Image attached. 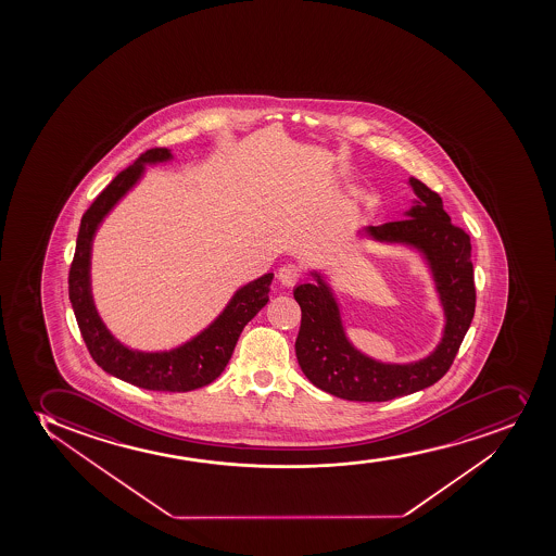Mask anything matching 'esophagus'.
<instances>
[{
	"mask_svg": "<svg viewBox=\"0 0 556 556\" xmlns=\"http://www.w3.org/2000/svg\"><path fill=\"white\" fill-rule=\"evenodd\" d=\"M301 275H303V269L295 266V264H282L279 271H277V279H279L282 287H293L301 279Z\"/></svg>",
	"mask_w": 556,
	"mask_h": 556,
	"instance_id": "esophagus-1",
	"label": "esophagus"
}]
</instances>
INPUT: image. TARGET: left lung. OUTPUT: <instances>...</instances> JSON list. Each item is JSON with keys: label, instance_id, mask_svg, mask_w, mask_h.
<instances>
[{"label": "left lung", "instance_id": "left-lung-1", "mask_svg": "<svg viewBox=\"0 0 556 556\" xmlns=\"http://www.w3.org/2000/svg\"><path fill=\"white\" fill-rule=\"evenodd\" d=\"M415 192L404 220L364 227L378 244L406 245L420 253L430 269L442 312L444 329L435 349L409 364H388L370 358L351 343L341 319L340 303L325 275L312 269L316 282L293 288L301 306V329L295 356L301 370L316 388L356 402H388L430 388L454 364L476 311L470 237L454 226L437 192L420 179L409 178Z\"/></svg>", "mask_w": 556, "mask_h": 556}]
</instances>
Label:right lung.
Segmentation results:
<instances>
[{
    "mask_svg": "<svg viewBox=\"0 0 556 556\" xmlns=\"http://www.w3.org/2000/svg\"><path fill=\"white\" fill-rule=\"evenodd\" d=\"M168 149L147 150L96 198L78 229L77 248L70 269V301L91 358L108 375L149 391H192L220 377L233 354L240 332L269 299L274 274H264L240 287L210 327L170 351H138L121 343L102 321L91 293V245L110 211L138 186L147 165L170 162Z\"/></svg>",
    "mask_w": 556,
    "mask_h": 556,
    "instance_id": "obj_1",
    "label": "right lung"
}]
</instances>
